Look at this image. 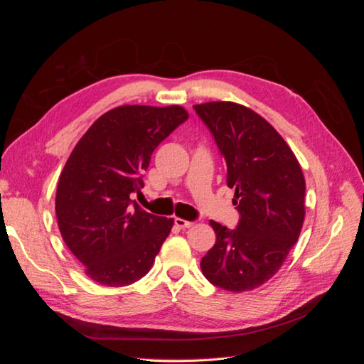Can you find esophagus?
<instances>
[{
  "mask_svg": "<svg viewBox=\"0 0 364 364\" xmlns=\"http://www.w3.org/2000/svg\"><path fill=\"white\" fill-rule=\"evenodd\" d=\"M174 225L178 226L179 229H185V228H191L194 223L193 222H188V220H183L181 217H176L174 218Z\"/></svg>",
  "mask_w": 364,
  "mask_h": 364,
  "instance_id": "esophagus-1",
  "label": "esophagus"
}]
</instances>
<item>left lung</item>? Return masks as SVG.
Here are the masks:
<instances>
[{"mask_svg": "<svg viewBox=\"0 0 364 364\" xmlns=\"http://www.w3.org/2000/svg\"><path fill=\"white\" fill-rule=\"evenodd\" d=\"M211 130L235 190V229L211 226L215 245L202 258L205 278L241 293L277 273L299 238L305 218V179L299 162L274 127L252 109L232 102L193 106Z\"/></svg>", "mask_w": 364, "mask_h": 364, "instance_id": "8db88e82", "label": "left lung"}]
</instances>
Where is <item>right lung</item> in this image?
<instances>
[{"mask_svg": "<svg viewBox=\"0 0 364 364\" xmlns=\"http://www.w3.org/2000/svg\"><path fill=\"white\" fill-rule=\"evenodd\" d=\"M188 119L182 106L126 105L86 130L60 173L56 217L65 245L92 281L134 284L149 273L173 218L132 200L144 182L151 153Z\"/></svg>", "mask_w": 364, "mask_h": 364, "instance_id": "right-lung-1", "label": "right lung"}]
</instances>
